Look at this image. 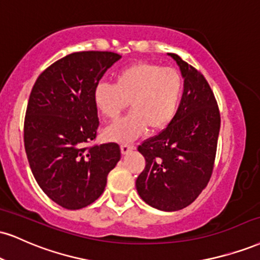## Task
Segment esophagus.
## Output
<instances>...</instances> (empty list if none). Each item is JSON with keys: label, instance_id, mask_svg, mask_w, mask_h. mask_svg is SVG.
<instances>
[{"label": "esophagus", "instance_id": "1", "mask_svg": "<svg viewBox=\"0 0 260 260\" xmlns=\"http://www.w3.org/2000/svg\"><path fill=\"white\" fill-rule=\"evenodd\" d=\"M133 150H134V145H132V144H122L121 145L122 155H127L128 152L133 151Z\"/></svg>", "mask_w": 260, "mask_h": 260}]
</instances>
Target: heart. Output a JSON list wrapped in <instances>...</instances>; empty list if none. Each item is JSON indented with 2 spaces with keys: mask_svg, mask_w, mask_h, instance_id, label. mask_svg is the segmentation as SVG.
<instances>
[{
  "mask_svg": "<svg viewBox=\"0 0 260 260\" xmlns=\"http://www.w3.org/2000/svg\"><path fill=\"white\" fill-rule=\"evenodd\" d=\"M183 92V77L177 69L142 61L120 71L112 84H99L93 98L109 121H116L131 103V112L105 131L114 142H132L149 128L158 132L171 123Z\"/></svg>",
  "mask_w": 260,
  "mask_h": 260,
  "instance_id": "obj_1",
  "label": "heart"
}]
</instances>
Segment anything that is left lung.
I'll use <instances>...</instances> for the list:
<instances>
[{"label": "left lung", "mask_w": 260, "mask_h": 260, "mask_svg": "<svg viewBox=\"0 0 260 260\" xmlns=\"http://www.w3.org/2000/svg\"><path fill=\"white\" fill-rule=\"evenodd\" d=\"M170 55L180 68L184 93L171 123L138 146L145 168L136 186L149 206L173 212L195 201L211 179L220 112L205 76L179 55Z\"/></svg>", "instance_id": "1"}]
</instances>
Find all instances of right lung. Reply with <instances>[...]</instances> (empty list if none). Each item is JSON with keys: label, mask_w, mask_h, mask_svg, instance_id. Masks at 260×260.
<instances>
[{"label": "right lung", "mask_w": 260, "mask_h": 260, "mask_svg": "<svg viewBox=\"0 0 260 260\" xmlns=\"http://www.w3.org/2000/svg\"><path fill=\"white\" fill-rule=\"evenodd\" d=\"M120 58L114 52L71 53L41 73L31 89L25 151L37 184L62 208L94 202L121 158L118 144H93L99 127L93 93Z\"/></svg>", "instance_id": "obj_1"}]
</instances>
